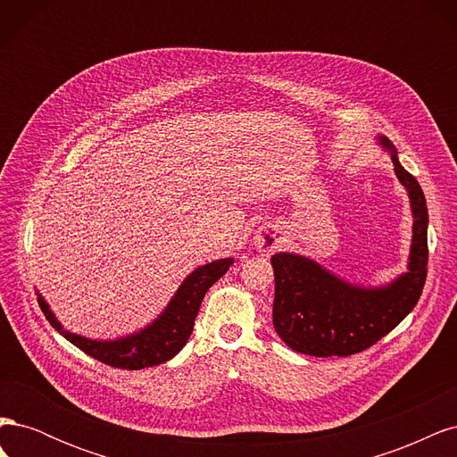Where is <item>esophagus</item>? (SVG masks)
<instances>
[{
    "label": "esophagus",
    "instance_id": "obj_1",
    "mask_svg": "<svg viewBox=\"0 0 457 457\" xmlns=\"http://www.w3.org/2000/svg\"><path fill=\"white\" fill-rule=\"evenodd\" d=\"M255 244H257V250L262 253H270L274 252L276 247L280 244V238L272 234L270 230H259L257 237H255Z\"/></svg>",
    "mask_w": 457,
    "mask_h": 457
}]
</instances>
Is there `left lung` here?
Returning <instances> with one entry per match:
<instances>
[{
	"label": "left lung",
	"mask_w": 457,
	"mask_h": 457,
	"mask_svg": "<svg viewBox=\"0 0 457 457\" xmlns=\"http://www.w3.org/2000/svg\"><path fill=\"white\" fill-rule=\"evenodd\" d=\"M379 143L391 152L395 173L410 196L413 237L408 272L386 286L362 287L343 282L303 255H272L274 329L297 353L351 356L366 351L403 322L421 297L428 261L425 196L416 177L400 165L393 143L386 137H379Z\"/></svg>",
	"instance_id": "obj_1"
}]
</instances>
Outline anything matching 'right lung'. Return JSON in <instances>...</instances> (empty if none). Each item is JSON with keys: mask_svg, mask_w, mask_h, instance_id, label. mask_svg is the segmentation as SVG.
Segmentation results:
<instances>
[{"mask_svg": "<svg viewBox=\"0 0 457 457\" xmlns=\"http://www.w3.org/2000/svg\"><path fill=\"white\" fill-rule=\"evenodd\" d=\"M232 262L234 259L228 257L198 267L195 272L187 276V280L177 289L170 305L165 307V311L154 322L137 331V334L114 341H95L71 334L49 311L44 297L37 295V303L49 324L61 331L78 349L93 356L95 361L123 370H143L168 362L170 358H173L185 347L192 329H195V320L205 292L228 270Z\"/></svg>", "mask_w": 457, "mask_h": 457, "instance_id": "right-lung-1", "label": "right lung"}]
</instances>
